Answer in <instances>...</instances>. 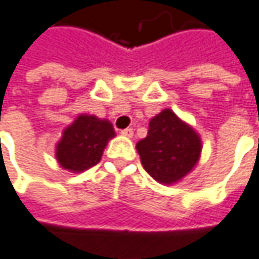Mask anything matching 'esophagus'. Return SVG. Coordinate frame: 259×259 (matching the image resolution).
Segmentation results:
<instances>
[{
  "label": "esophagus",
  "instance_id": "esophagus-1",
  "mask_svg": "<svg viewBox=\"0 0 259 259\" xmlns=\"http://www.w3.org/2000/svg\"><path fill=\"white\" fill-rule=\"evenodd\" d=\"M121 135H123V136H126V138H132V136H133V129L127 127V129L121 130Z\"/></svg>",
  "mask_w": 259,
  "mask_h": 259
}]
</instances>
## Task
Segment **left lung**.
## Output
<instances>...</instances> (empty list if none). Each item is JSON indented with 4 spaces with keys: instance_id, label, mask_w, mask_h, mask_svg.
Returning a JSON list of instances; mask_svg holds the SVG:
<instances>
[{
    "instance_id": "obj_1",
    "label": "left lung",
    "mask_w": 259,
    "mask_h": 259,
    "mask_svg": "<svg viewBox=\"0 0 259 259\" xmlns=\"http://www.w3.org/2000/svg\"><path fill=\"white\" fill-rule=\"evenodd\" d=\"M136 149L146 172L168 186L183 180L196 166L201 141L190 124L165 108L149 121L148 136L138 142Z\"/></svg>"
}]
</instances>
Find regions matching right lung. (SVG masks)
I'll list each match as a JSON object with an SVG mask.
<instances>
[{"instance_id": "add662e5", "label": "right lung", "mask_w": 259, "mask_h": 259, "mask_svg": "<svg viewBox=\"0 0 259 259\" xmlns=\"http://www.w3.org/2000/svg\"><path fill=\"white\" fill-rule=\"evenodd\" d=\"M114 136L108 120L81 114L63 130L62 139L56 145V159L65 169L82 172L100 162L104 148Z\"/></svg>"}]
</instances>
